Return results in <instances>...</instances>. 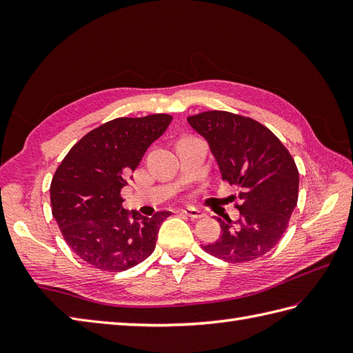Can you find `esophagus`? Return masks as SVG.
Segmentation results:
<instances>
[{
    "mask_svg": "<svg viewBox=\"0 0 353 353\" xmlns=\"http://www.w3.org/2000/svg\"><path fill=\"white\" fill-rule=\"evenodd\" d=\"M182 214H185L186 216H190V219H201L205 214L199 211L197 208H192V206H186L182 209Z\"/></svg>",
    "mask_w": 353,
    "mask_h": 353,
    "instance_id": "obj_1",
    "label": "esophagus"
}]
</instances>
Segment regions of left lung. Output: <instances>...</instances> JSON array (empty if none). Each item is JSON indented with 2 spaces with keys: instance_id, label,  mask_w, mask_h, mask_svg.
<instances>
[{
  "instance_id": "obj_1",
  "label": "left lung",
  "mask_w": 353,
  "mask_h": 353,
  "mask_svg": "<svg viewBox=\"0 0 353 353\" xmlns=\"http://www.w3.org/2000/svg\"><path fill=\"white\" fill-rule=\"evenodd\" d=\"M205 137L221 179L239 190V219L220 223L221 235L203 245L212 256L243 264L264 256L281 241L299 199V170L279 138L253 118L226 110L188 117Z\"/></svg>"
}]
</instances>
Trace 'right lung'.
I'll use <instances>...</instances> for the list:
<instances>
[{"label":"right lung","mask_w":353,"mask_h":353,"mask_svg":"<svg viewBox=\"0 0 353 353\" xmlns=\"http://www.w3.org/2000/svg\"><path fill=\"white\" fill-rule=\"evenodd\" d=\"M172 117L115 118L86 133L52 176L51 212L79 258L103 272H124L147 259L171 212L142 216L123 208L121 190Z\"/></svg>","instance_id":"add662e5"}]
</instances>
